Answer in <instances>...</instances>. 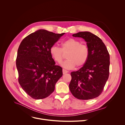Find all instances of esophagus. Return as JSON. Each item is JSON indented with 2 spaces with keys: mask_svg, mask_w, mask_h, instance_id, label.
Segmentation results:
<instances>
[{
  "mask_svg": "<svg viewBox=\"0 0 125 125\" xmlns=\"http://www.w3.org/2000/svg\"><path fill=\"white\" fill-rule=\"evenodd\" d=\"M62 71H63V74H66V73H68V71H67L66 70H65V69H63Z\"/></svg>",
  "mask_w": 125,
  "mask_h": 125,
  "instance_id": "1",
  "label": "esophagus"
}]
</instances>
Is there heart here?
Masks as SVG:
<instances>
[{
	"label": "heart",
	"mask_w": 125,
	"mask_h": 125,
	"mask_svg": "<svg viewBox=\"0 0 125 125\" xmlns=\"http://www.w3.org/2000/svg\"><path fill=\"white\" fill-rule=\"evenodd\" d=\"M50 54L54 61L60 63L64 58L63 53H68L67 60L61 63L62 66L67 69L74 68L75 66L81 67L84 65L89 58V50L87 45L74 38H69L62 43V48L52 45L50 50Z\"/></svg>",
	"instance_id": "1"
}]
</instances>
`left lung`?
<instances>
[{
	"mask_svg": "<svg viewBox=\"0 0 125 125\" xmlns=\"http://www.w3.org/2000/svg\"><path fill=\"white\" fill-rule=\"evenodd\" d=\"M73 36L84 39L89 50V56L82 68L71 73L69 90L78 99H94L102 93L108 78L109 52L101 39L90 32H80Z\"/></svg>",
	"mask_w": 125,
	"mask_h": 125,
	"instance_id": "obj_1",
	"label": "left lung"
}]
</instances>
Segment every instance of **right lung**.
Segmentation results:
<instances>
[{"mask_svg":"<svg viewBox=\"0 0 125 125\" xmlns=\"http://www.w3.org/2000/svg\"><path fill=\"white\" fill-rule=\"evenodd\" d=\"M64 34L40 29L26 36L19 45L16 59L18 81L33 99L50 96L63 75L62 67L55 65L50 50Z\"/></svg>","mask_w":125,"mask_h":125,"instance_id":"add662e5","label":"right lung"}]
</instances>
